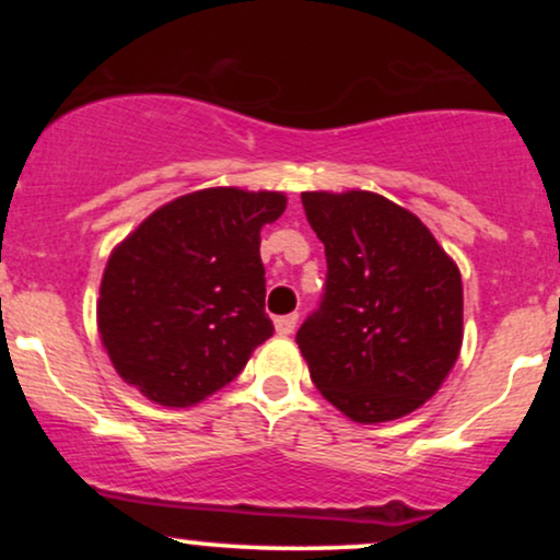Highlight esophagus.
<instances>
[{
	"label": "esophagus",
	"instance_id": "esophagus-1",
	"mask_svg": "<svg viewBox=\"0 0 560 560\" xmlns=\"http://www.w3.org/2000/svg\"><path fill=\"white\" fill-rule=\"evenodd\" d=\"M273 326H276V334H281V337H289V334L294 331V326H298V313H289V316L276 318Z\"/></svg>",
	"mask_w": 560,
	"mask_h": 560
}]
</instances>
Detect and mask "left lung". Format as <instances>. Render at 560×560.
<instances>
[{
	"label": "left lung",
	"mask_w": 560,
	"mask_h": 560,
	"mask_svg": "<svg viewBox=\"0 0 560 560\" xmlns=\"http://www.w3.org/2000/svg\"><path fill=\"white\" fill-rule=\"evenodd\" d=\"M326 247L324 302L298 331L313 384L350 421L402 419L436 395L464 345L455 260L374 191H302Z\"/></svg>",
	"instance_id": "left-lung-1"
}]
</instances>
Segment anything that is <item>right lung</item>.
Masks as SVG:
<instances>
[{"label": "right lung", "instance_id": "add662e5", "mask_svg": "<svg viewBox=\"0 0 560 560\" xmlns=\"http://www.w3.org/2000/svg\"><path fill=\"white\" fill-rule=\"evenodd\" d=\"M284 191L210 186L171 199L115 244L96 329L126 384L165 408L208 400L273 334L260 229Z\"/></svg>", "mask_w": 560, "mask_h": 560}]
</instances>
